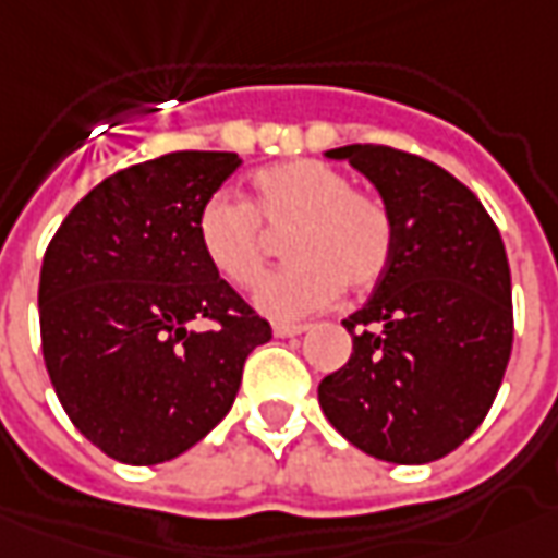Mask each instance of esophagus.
Returning a JSON list of instances; mask_svg holds the SVG:
<instances>
[{
  "label": "esophagus",
  "mask_w": 558,
  "mask_h": 558,
  "mask_svg": "<svg viewBox=\"0 0 558 558\" xmlns=\"http://www.w3.org/2000/svg\"><path fill=\"white\" fill-rule=\"evenodd\" d=\"M303 330H306V325H294V322H276V325H272V333H276V337H298Z\"/></svg>",
  "instance_id": "34e87169"
}]
</instances>
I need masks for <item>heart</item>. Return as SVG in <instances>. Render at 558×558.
<instances>
[{"label":"heart","mask_w":558,"mask_h":558,"mask_svg":"<svg viewBox=\"0 0 558 558\" xmlns=\"http://www.w3.org/2000/svg\"><path fill=\"white\" fill-rule=\"evenodd\" d=\"M286 264L255 291L257 310L301 318L328 306L340 288L367 291L389 270L395 218L374 191L325 160H288L252 175V199L213 194L197 215V240L213 270L252 288L267 267L270 233H286Z\"/></svg>","instance_id":"b5f03b06"}]
</instances>
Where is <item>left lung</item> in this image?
<instances>
[{
	"label": "left lung",
	"mask_w": 558,
	"mask_h": 558,
	"mask_svg": "<svg viewBox=\"0 0 558 558\" xmlns=\"http://www.w3.org/2000/svg\"><path fill=\"white\" fill-rule=\"evenodd\" d=\"M364 172L395 218V252L371 301L343 318L352 355L318 383L328 422L361 452L425 464L489 413L513 349L501 233L471 187L389 145L328 151Z\"/></svg>",
	"instance_id": "left-lung-1"
}]
</instances>
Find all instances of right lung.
<instances>
[{"mask_svg": "<svg viewBox=\"0 0 558 558\" xmlns=\"http://www.w3.org/2000/svg\"><path fill=\"white\" fill-rule=\"evenodd\" d=\"M242 160L172 151L99 182L53 233L38 279L41 355L66 416L114 462L160 464L228 416L272 337L213 270L203 203ZM213 320V331L190 325Z\"/></svg>", "mask_w": 558, "mask_h": 558, "instance_id": "1", "label": "right lung"}]
</instances>
